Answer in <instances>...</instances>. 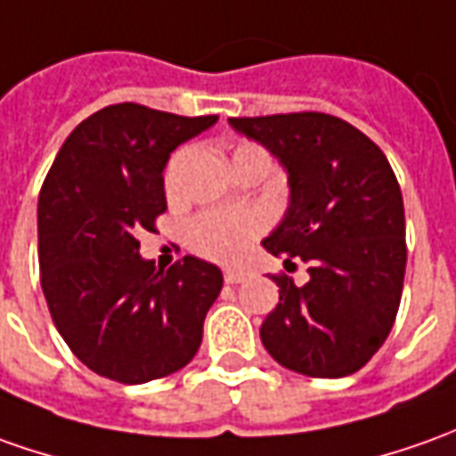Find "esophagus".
Instances as JSON below:
<instances>
[{
	"label": "esophagus",
	"mask_w": 456,
	"mask_h": 456,
	"mask_svg": "<svg viewBox=\"0 0 456 456\" xmlns=\"http://www.w3.org/2000/svg\"><path fill=\"white\" fill-rule=\"evenodd\" d=\"M244 277H247V272H241V269H224V281L227 284H240V281H244Z\"/></svg>",
	"instance_id": "obj_1"
}]
</instances>
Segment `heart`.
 I'll return each mask as SVG.
<instances>
[{
  "label": "heart",
  "instance_id": "heart-1",
  "mask_svg": "<svg viewBox=\"0 0 456 456\" xmlns=\"http://www.w3.org/2000/svg\"><path fill=\"white\" fill-rule=\"evenodd\" d=\"M241 151H262L254 144H244L237 150ZM265 154V151H262ZM184 159V151H179L167 172V182H175V172L179 162ZM262 232V216L249 209H222V212H204L189 222V244L191 249L202 256L216 259V262H234L240 259L247 244Z\"/></svg>",
  "mask_w": 456,
  "mask_h": 456
}]
</instances>
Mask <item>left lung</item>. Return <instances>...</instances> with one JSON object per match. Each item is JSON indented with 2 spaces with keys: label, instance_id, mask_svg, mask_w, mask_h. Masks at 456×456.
I'll return each instance as SVG.
<instances>
[{
  "label": "left lung",
  "instance_id": "8db88e82",
  "mask_svg": "<svg viewBox=\"0 0 456 456\" xmlns=\"http://www.w3.org/2000/svg\"><path fill=\"white\" fill-rule=\"evenodd\" d=\"M289 175V207L262 241L284 267L302 259L306 284L277 274L280 305L262 345L287 370L337 379L362 370L397 317L407 241L404 202L384 151L339 117L294 111L232 117Z\"/></svg>",
  "mask_w": 456,
  "mask_h": 456
}]
</instances>
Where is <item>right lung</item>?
<instances>
[{
    "mask_svg": "<svg viewBox=\"0 0 456 456\" xmlns=\"http://www.w3.org/2000/svg\"><path fill=\"white\" fill-rule=\"evenodd\" d=\"M216 122L134 102L77 124L39 191V267L49 314L99 377L144 384L187 367L222 292L215 265L184 256L167 272L139 256V232L167 212L164 167Z\"/></svg>",
    "mask_w": 456,
    "mask_h": 456,
    "instance_id": "right-lung-1",
    "label": "right lung"
}]
</instances>
